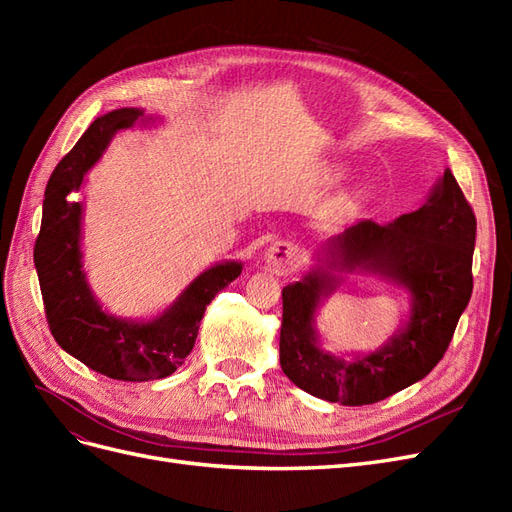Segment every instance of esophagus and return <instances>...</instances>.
<instances>
[{"instance_id":"obj_1","label":"esophagus","mask_w":512,"mask_h":512,"mask_svg":"<svg viewBox=\"0 0 512 512\" xmlns=\"http://www.w3.org/2000/svg\"><path fill=\"white\" fill-rule=\"evenodd\" d=\"M267 265L280 275H288L294 269L299 267V254L297 247H294L290 241H277L269 247V252L265 256Z\"/></svg>"}]
</instances>
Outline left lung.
<instances>
[{
	"label": "left lung",
	"mask_w": 512,
	"mask_h": 512,
	"mask_svg": "<svg viewBox=\"0 0 512 512\" xmlns=\"http://www.w3.org/2000/svg\"><path fill=\"white\" fill-rule=\"evenodd\" d=\"M476 218L451 170L421 209L391 224L356 222L324 243L322 267L284 286L280 365L305 393L342 406L376 404L423 380L440 363L472 297ZM374 272L411 292V320L378 351L352 362L319 348L317 305L343 279Z\"/></svg>",
	"instance_id": "1"
}]
</instances>
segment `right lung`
<instances>
[{"instance_id": "right-lung-1", "label": "right lung", "mask_w": 512, "mask_h": 512, "mask_svg": "<svg viewBox=\"0 0 512 512\" xmlns=\"http://www.w3.org/2000/svg\"><path fill=\"white\" fill-rule=\"evenodd\" d=\"M145 119L141 108H117L98 117L46 183L40 235L34 262L44 312L55 342L98 374L147 382L173 374L194 348L200 320L215 294L241 275L237 260L218 262L200 273L177 301L147 322L117 318L102 309L83 271L81 192L85 173L94 166L111 138Z\"/></svg>"}]
</instances>
